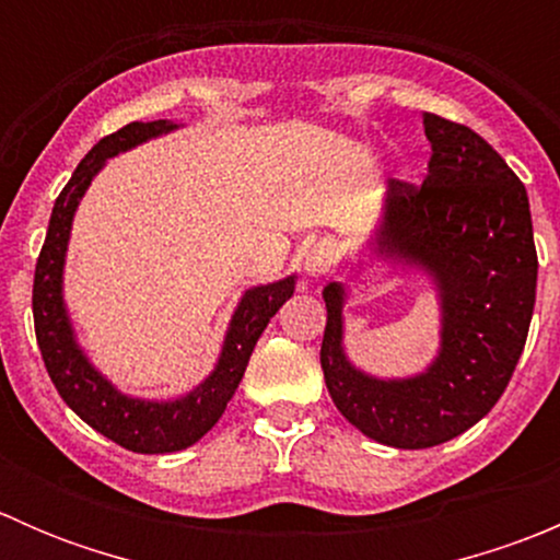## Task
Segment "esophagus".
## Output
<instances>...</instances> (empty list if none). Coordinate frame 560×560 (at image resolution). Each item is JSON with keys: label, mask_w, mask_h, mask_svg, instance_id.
Wrapping results in <instances>:
<instances>
[{"label": "esophagus", "mask_w": 560, "mask_h": 560, "mask_svg": "<svg viewBox=\"0 0 560 560\" xmlns=\"http://www.w3.org/2000/svg\"><path fill=\"white\" fill-rule=\"evenodd\" d=\"M332 265H336V246H332L330 241L314 244L306 252V259H303V270H306L308 276H314V279H322V276L330 273Z\"/></svg>", "instance_id": "1"}]
</instances>
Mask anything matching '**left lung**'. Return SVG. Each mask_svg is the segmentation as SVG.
<instances>
[{
	"mask_svg": "<svg viewBox=\"0 0 560 560\" xmlns=\"http://www.w3.org/2000/svg\"><path fill=\"white\" fill-rule=\"evenodd\" d=\"M422 124L433 149L425 180H387L365 248L371 262L431 276L442 312L436 358L415 376L365 374L343 349L347 287L322 290L327 393L360 433L395 450L436 447L493 409L523 354L539 268L521 178L474 129L433 113Z\"/></svg>",
	"mask_w": 560,
	"mask_h": 560,
	"instance_id": "8db88e82",
	"label": "left lung"
}]
</instances>
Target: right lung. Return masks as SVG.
<instances>
[{
	"instance_id": "1",
	"label": "right lung",
	"mask_w": 560,
	"mask_h": 560,
	"mask_svg": "<svg viewBox=\"0 0 560 560\" xmlns=\"http://www.w3.org/2000/svg\"><path fill=\"white\" fill-rule=\"evenodd\" d=\"M175 121H132L118 132L107 135L81 160L72 178L56 197L48 233L35 268L32 312L39 352L50 382L59 389L61 400L81 417L86 425L103 433L124 450L143 455H165L191 447L219 422L230 398L238 389L254 343L268 327L270 316L279 312L295 292V273L273 284H259L241 295L230 316L222 352L211 374L186 395L173 400H145L121 393L103 371L94 369L75 338L70 312L65 303V259L70 246L72 219L86 195L94 175L105 167L110 156L124 154L135 145L173 132Z\"/></svg>"
}]
</instances>
